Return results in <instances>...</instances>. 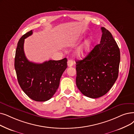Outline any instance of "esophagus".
<instances>
[{
	"label": "esophagus",
	"instance_id": "34e87169",
	"mask_svg": "<svg viewBox=\"0 0 134 134\" xmlns=\"http://www.w3.org/2000/svg\"><path fill=\"white\" fill-rule=\"evenodd\" d=\"M73 61L72 60H69L67 62V65L68 67H72L73 65Z\"/></svg>",
	"mask_w": 134,
	"mask_h": 134
}]
</instances>
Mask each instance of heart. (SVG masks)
<instances>
[{
    "instance_id": "heart-1",
    "label": "heart",
    "mask_w": 134,
    "mask_h": 134,
    "mask_svg": "<svg viewBox=\"0 0 134 134\" xmlns=\"http://www.w3.org/2000/svg\"><path fill=\"white\" fill-rule=\"evenodd\" d=\"M91 44V40L88 39L80 45L75 51V54L79 57H82L86 56L89 53L90 46Z\"/></svg>"
}]
</instances>
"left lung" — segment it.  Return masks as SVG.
<instances>
[{"mask_svg": "<svg viewBox=\"0 0 134 134\" xmlns=\"http://www.w3.org/2000/svg\"><path fill=\"white\" fill-rule=\"evenodd\" d=\"M100 43L84 59L76 61V85L82 94L96 98L105 95L118 76L120 50L112 34L104 27Z\"/></svg>", "mask_w": 134, "mask_h": 134, "instance_id": "obj_1", "label": "left lung"}]
</instances>
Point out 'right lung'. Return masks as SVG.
Listing matches in <instances>:
<instances>
[{"instance_id":"add662e5","label":"right lung","mask_w":134,"mask_h":134,"mask_svg":"<svg viewBox=\"0 0 134 134\" xmlns=\"http://www.w3.org/2000/svg\"><path fill=\"white\" fill-rule=\"evenodd\" d=\"M32 33V30L26 33L17 43L15 68L19 84L25 94L33 100L44 102L50 100L59 88L61 75L67 67V60L65 58L42 63L28 61L24 45L25 39Z\"/></svg>"}]
</instances>
